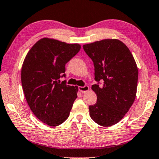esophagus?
Segmentation results:
<instances>
[{
    "label": "esophagus",
    "mask_w": 159,
    "mask_h": 159,
    "mask_svg": "<svg viewBox=\"0 0 159 159\" xmlns=\"http://www.w3.org/2000/svg\"><path fill=\"white\" fill-rule=\"evenodd\" d=\"M78 89H79V90L82 93H85L89 90V87L87 86V85H85V86H84V87H81V86L79 87H78Z\"/></svg>",
    "instance_id": "obj_1"
}]
</instances>
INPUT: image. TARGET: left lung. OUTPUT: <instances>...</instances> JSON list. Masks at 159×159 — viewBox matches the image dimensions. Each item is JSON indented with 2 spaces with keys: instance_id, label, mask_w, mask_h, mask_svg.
I'll return each mask as SVG.
<instances>
[{
  "instance_id": "left-lung-1",
  "label": "left lung",
  "mask_w": 159,
  "mask_h": 159,
  "mask_svg": "<svg viewBox=\"0 0 159 159\" xmlns=\"http://www.w3.org/2000/svg\"><path fill=\"white\" fill-rule=\"evenodd\" d=\"M93 61L95 80L92 85L97 102L89 105V116L104 127L114 125L134 102L139 71L132 54L118 39H104L83 45ZM101 85H100V84Z\"/></svg>"
}]
</instances>
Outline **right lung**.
I'll use <instances>...</instances> for the list:
<instances>
[{
    "label": "right lung",
    "mask_w": 159,
    "mask_h": 159,
    "mask_svg": "<svg viewBox=\"0 0 159 159\" xmlns=\"http://www.w3.org/2000/svg\"><path fill=\"white\" fill-rule=\"evenodd\" d=\"M78 43L43 38L27 54L21 69V84L30 109L51 126L64 123L77 98V86L66 84L65 64L80 52Z\"/></svg>",
    "instance_id": "obj_1"
}]
</instances>
